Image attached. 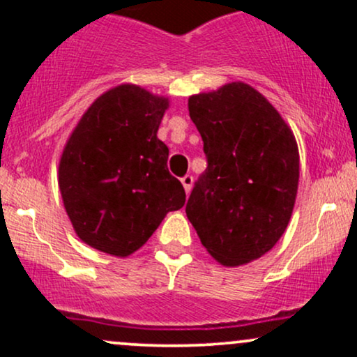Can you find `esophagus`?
<instances>
[{
	"label": "esophagus",
	"instance_id": "1",
	"mask_svg": "<svg viewBox=\"0 0 357 357\" xmlns=\"http://www.w3.org/2000/svg\"><path fill=\"white\" fill-rule=\"evenodd\" d=\"M181 183L184 186V191L190 192L191 191V186H192V176L191 174H186L184 178H181Z\"/></svg>",
	"mask_w": 357,
	"mask_h": 357
}]
</instances>
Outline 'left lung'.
Segmentation results:
<instances>
[{
    "mask_svg": "<svg viewBox=\"0 0 357 357\" xmlns=\"http://www.w3.org/2000/svg\"><path fill=\"white\" fill-rule=\"evenodd\" d=\"M188 109L208 167L195 183L186 216L216 261L245 265L275 247L292 216L296 137L277 109L243 82L191 96Z\"/></svg>",
    "mask_w": 357,
    "mask_h": 357,
    "instance_id": "obj_1",
    "label": "left lung"
}]
</instances>
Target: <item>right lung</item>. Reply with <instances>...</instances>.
I'll return each mask as SVG.
<instances>
[{"mask_svg":"<svg viewBox=\"0 0 357 357\" xmlns=\"http://www.w3.org/2000/svg\"><path fill=\"white\" fill-rule=\"evenodd\" d=\"M169 107L132 84L107 90L68 137L59 186L82 241L114 257H129L149 240L169 211L184 206L183 184L169 174V149L158 139Z\"/></svg>","mask_w":357,"mask_h":357,"instance_id":"right-lung-1","label":"right lung"}]
</instances>
